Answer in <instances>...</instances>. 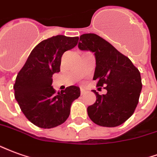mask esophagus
Returning <instances> with one entry per match:
<instances>
[{
  "label": "esophagus",
  "mask_w": 157,
  "mask_h": 157,
  "mask_svg": "<svg viewBox=\"0 0 157 157\" xmlns=\"http://www.w3.org/2000/svg\"><path fill=\"white\" fill-rule=\"evenodd\" d=\"M80 94H81V95L84 94H85V90H83V89H81V90H80Z\"/></svg>",
  "instance_id": "1"
}]
</instances>
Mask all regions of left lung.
Returning <instances> with one entry per match:
<instances>
[{
    "label": "left lung",
    "mask_w": 157,
    "mask_h": 157,
    "mask_svg": "<svg viewBox=\"0 0 157 157\" xmlns=\"http://www.w3.org/2000/svg\"><path fill=\"white\" fill-rule=\"evenodd\" d=\"M78 47L94 53V80H97V87L105 86L107 90L103 95L94 90L96 101L87 109L90 120L100 126L121 125L133 115L139 102L142 83L138 68L129 58L94 33L81 35Z\"/></svg>",
    "instance_id": "1"
}]
</instances>
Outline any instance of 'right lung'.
I'll list each match as a JSON object with an SVG mask.
<instances>
[{"instance_id": "1", "label": "right lung", "mask_w": 157, "mask_h": 157, "mask_svg": "<svg viewBox=\"0 0 157 157\" xmlns=\"http://www.w3.org/2000/svg\"><path fill=\"white\" fill-rule=\"evenodd\" d=\"M78 36L63 35L43 40L33 49L17 74L15 98L29 121L40 128L50 129L64 123L70 114L71 105L80 96L77 86H69L56 94L52 75L60 72L61 58L77 45Z\"/></svg>"}]
</instances>
